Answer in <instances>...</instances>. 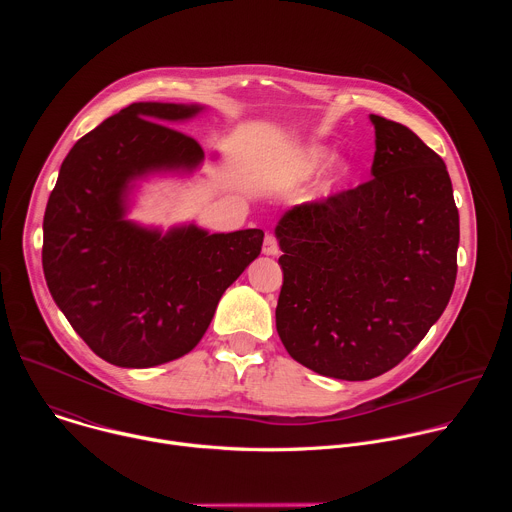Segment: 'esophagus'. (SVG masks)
<instances>
[{
    "mask_svg": "<svg viewBox=\"0 0 512 512\" xmlns=\"http://www.w3.org/2000/svg\"><path fill=\"white\" fill-rule=\"evenodd\" d=\"M263 253H265V255H277V253H279V245H277V239H275L273 235H265Z\"/></svg>",
    "mask_w": 512,
    "mask_h": 512,
    "instance_id": "34e87169",
    "label": "esophagus"
}]
</instances>
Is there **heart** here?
Wrapping results in <instances>:
<instances>
[{"instance_id": "1", "label": "heart", "mask_w": 512, "mask_h": 512, "mask_svg": "<svg viewBox=\"0 0 512 512\" xmlns=\"http://www.w3.org/2000/svg\"><path fill=\"white\" fill-rule=\"evenodd\" d=\"M328 158H330V150L328 148H324V145H312V148H308L304 152L302 166H304V170L312 172V170L320 168ZM348 178H350V166L346 162H338L334 172H332V176H330V188L344 186Z\"/></svg>"}]
</instances>
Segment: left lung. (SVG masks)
Segmentation results:
<instances>
[{
	"instance_id": "8db88e82",
	"label": "left lung",
	"mask_w": 512,
	"mask_h": 512,
	"mask_svg": "<svg viewBox=\"0 0 512 512\" xmlns=\"http://www.w3.org/2000/svg\"><path fill=\"white\" fill-rule=\"evenodd\" d=\"M369 119L373 180L294 206L275 227L277 334L291 358L342 381L397 367L444 314L458 273L460 216L444 160L409 127Z\"/></svg>"
}]
</instances>
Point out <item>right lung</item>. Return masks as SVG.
<instances>
[{
    "label": "right lung",
    "mask_w": 512,
    "mask_h": 512,
    "mask_svg": "<svg viewBox=\"0 0 512 512\" xmlns=\"http://www.w3.org/2000/svg\"><path fill=\"white\" fill-rule=\"evenodd\" d=\"M202 105L131 103L64 158L44 212L42 267L52 300L103 360L150 369L188 354L225 289L261 253L263 231L166 233L129 221L139 180L200 168V143L168 125Z\"/></svg>",
    "instance_id": "1"
}]
</instances>
